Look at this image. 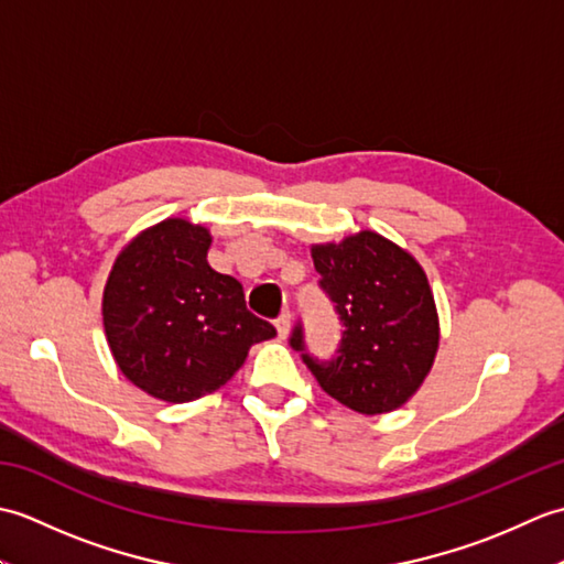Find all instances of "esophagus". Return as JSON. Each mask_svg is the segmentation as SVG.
I'll return each instance as SVG.
<instances>
[{"label": "esophagus", "mask_w": 564, "mask_h": 564, "mask_svg": "<svg viewBox=\"0 0 564 564\" xmlns=\"http://www.w3.org/2000/svg\"><path fill=\"white\" fill-rule=\"evenodd\" d=\"M275 332H279L281 339L289 337V332H291V313H289V310H285V313L279 319H275Z\"/></svg>", "instance_id": "1"}]
</instances>
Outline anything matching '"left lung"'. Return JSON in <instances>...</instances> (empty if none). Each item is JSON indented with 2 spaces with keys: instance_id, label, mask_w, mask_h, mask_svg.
Returning a JSON list of instances; mask_svg holds the SVG:
<instances>
[{
  "instance_id": "left-lung-1",
  "label": "left lung",
  "mask_w": 564,
  "mask_h": 564,
  "mask_svg": "<svg viewBox=\"0 0 564 564\" xmlns=\"http://www.w3.org/2000/svg\"><path fill=\"white\" fill-rule=\"evenodd\" d=\"M319 289L344 325L337 356L305 351L303 325L291 346L327 394L358 414L402 406L422 386L438 349L434 293L419 261L378 232H356L339 245H313Z\"/></svg>"
}]
</instances>
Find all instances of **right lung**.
Returning a JSON list of instances; mask_svg holds the SVG:
<instances>
[{"instance_id":"1","label":"right lung","mask_w":564,"mask_h":564,"mask_svg":"<svg viewBox=\"0 0 564 564\" xmlns=\"http://www.w3.org/2000/svg\"><path fill=\"white\" fill-rule=\"evenodd\" d=\"M203 225L162 220L118 254L104 289V329L121 373L164 402L218 390L251 344L275 337L251 315L242 283L210 269Z\"/></svg>"}]
</instances>
